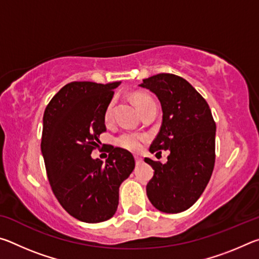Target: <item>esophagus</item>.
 Returning <instances> with one entry per match:
<instances>
[{
    "instance_id": "esophagus-1",
    "label": "esophagus",
    "mask_w": 259,
    "mask_h": 259,
    "mask_svg": "<svg viewBox=\"0 0 259 259\" xmlns=\"http://www.w3.org/2000/svg\"><path fill=\"white\" fill-rule=\"evenodd\" d=\"M135 160H136V164H140L143 162L142 156H139V155H135Z\"/></svg>"
}]
</instances>
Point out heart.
<instances>
[{
  "label": "heart",
  "instance_id": "obj_1",
  "mask_svg": "<svg viewBox=\"0 0 259 259\" xmlns=\"http://www.w3.org/2000/svg\"><path fill=\"white\" fill-rule=\"evenodd\" d=\"M153 102V99L147 95H135L134 96V103L136 106L138 107L139 111L146 106L147 104ZM113 117V103H109L108 106L105 109L104 113V121L106 123H109L112 121ZM147 139V136L145 134H139V133H123L117 138V144L121 147L125 148L128 151L137 152L143 147V144Z\"/></svg>",
  "mask_w": 259,
  "mask_h": 259
}]
</instances>
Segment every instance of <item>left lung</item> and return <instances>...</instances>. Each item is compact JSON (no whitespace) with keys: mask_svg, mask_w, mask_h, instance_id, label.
<instances>
[{"mask_svg":"<svg viewBox=\"0 0 259 259\" xmlns=\"http://www.w3.org/2000/svg\"><path fill=\"white\" fill-rule=\"evenodd\" d=\"M139 85L156 95L163 113L150 152L170 151L164 164L145 157L154 169L147 196L162 212L185 211L202 194L213 170L216 123L211 111L202 96L175 74H156Z\"/></svg>","mask_w":259,"mask_h":259,"instance_id":"obj_1","label":"left lung"}]
</instances>
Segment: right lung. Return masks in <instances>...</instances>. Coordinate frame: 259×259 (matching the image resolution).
Segmentation results:
<instances>
[{
  "label": "right lung",
  "instance_id": "1",
  "mask_svg": "<svg viewBox=\"0 0 259 259\" xmlns=\"http://www.w3.org/2000/svg\"><path fill=\"white\" fill-rule=\"evenodd\" d=\"M120 83H68L43 115L41 151L52 192L61 207L84 223L114 216L119 187L135 169L133 154L120 147L107 145L105 163L91 157L106 131L104 113Z\"/></svg>",
  "mask_w": 259,
  "mask_h": 259
}]
</instances>
